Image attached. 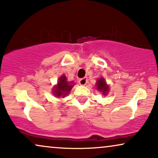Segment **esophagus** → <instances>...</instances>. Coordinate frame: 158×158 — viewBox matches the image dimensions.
I'll use <instances>...</instances> for the list:
<instances>
[{"mask_svg": "<svg viewBox=\"0 0 158 158\" xmlns=\"http://www.w3.org/2000/svg\"><path fill=\"white\" fill-rule=\"evenodd\" d=\"M87 81H88V80L86 77H83V78L79 80V83L81 85H85L87 83Z\"/></svg>", "mask_w": 158, "mask_h": 158, "instance_id": "obj_1", "label": "esophagus"}]
</instances>
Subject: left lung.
Listing matches in <instances>:
<instances>
[{"label":"left lung","mask_w":158,"mask_h":158,"mask_svg":"<svg viewBox=\"0 0 158 158\" xmlns=\"http://www.w3.org/2000/svg\"><path fill=\"white\" fill-rule=\"evenodd\" d=\"M96 89L98 91L102 93V95L106 96L110 91V86L107 84L106 80L103 77H100L97 80L96 82Z\"/></svg>","instance_id":"1"}]
</instances>
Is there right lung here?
<instances>
[{"mask_svg":"<svg viewBox=\"0 0 158 158\" xmlns=\"http://www.w3.org/2000/svg\"><path fill=\"white\" fill-rule=\"evenodd\" d=\"M75 83L74 81H68L65 75H62L58 77L57 84H56L52 89L53 95L58 98H64L71 91Z\"/></svg>","mask_w":158,"mask_h":158,"instance_id":"1","label":"right lung"}]
</instances>
